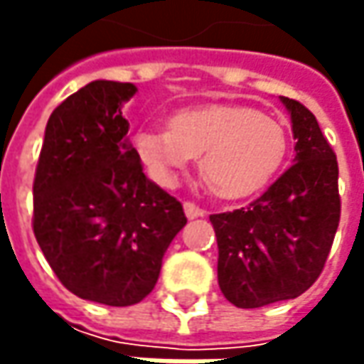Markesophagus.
Segmentation results:
<instances>
[{"label":"esophagus","instance_id":"34e87169","mask_svg":"<svg viewBox=\"0 0 364 364\" xmlns=\"http://www.w3.org/2000/svg\"><path fill=\"white\" fill-rule=\"evenodd\" d=\"M184 213L188 218H196V217H204V210L200 206H196L194 203H184Z\"/></svg>","mask_w":364,"mask_h":364}]
</instances>
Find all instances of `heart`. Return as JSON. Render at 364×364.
<instances>
[{"instance_id":"b5f03b06","label":"heart","mask_w":364,"mask_h":364,"mask_svg":"<svg viewBox=\"0 0 364 364\" xmlns=\"http://www.w3.org/2000/svg\"><path fill=\"white\" fill-rule=\"evenodd\" d=\"M133 146L161 186L198 158L206 188L220 198H241L263 188L279 170L287 133L275 117L241 105L188 107L170 117L168 127H144Z\"/></svg>"}]
</instances>
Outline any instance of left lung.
<instances>
[{"label": "left lung", "instance_id": "left-lung-1", "mask_svg": "<svg viewBox=\"0 0 364 364\" xmlns=\"http://www.w3.org/2000/svg\"><path fill=\"white\" fill-rule=\"evenodd\" d=\"M289 113L296 158L257 200L210 215L218 286L237 308L301 296L326 263L341 220L338 164L316 117L279 97Z\"/></svg>", "mask_w": 364, "mask_h": 364}]
</instances>
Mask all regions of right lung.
Here are the masks:
<instances>
[{
  "label": "right lung",
  "instance_id": "1",
  "mask_svg": "<svg viewBox=\"0 0 364 364\" xmlns=\"http://www.w3.org/2000/svg\"><path fill=\"white\" fill-rule=\"evenodd\" d=\"M137 87L92 80L50 115L34 178V235L52 272L82 300L132 306L160 277L186 225L151 182L121 109Z\"/></svg>",
  "mask_w": 364,
  "mask_h": 364
}]
</instances>
